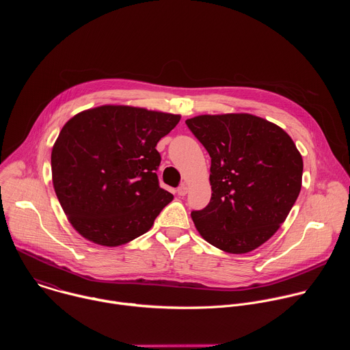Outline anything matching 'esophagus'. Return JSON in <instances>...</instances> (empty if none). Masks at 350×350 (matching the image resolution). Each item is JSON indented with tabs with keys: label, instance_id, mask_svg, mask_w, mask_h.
<instances>
[{
	"label": "esophagus",
	"instance_id": "1",
	"mask_svg": "<svg viewBox=\"0 0 350 350\" xmlns=\"http://www.w3.org/2000/svg\"><path fill=\"white\" fill-rule=\"evenodd\" d=\"M177 193H178L180 196H185V195L188 193V187H187L185 184H181V185L177 188Z\"/></svg>",
	"mask_w": 350,
	"mask_h": 350
}]
</instances>
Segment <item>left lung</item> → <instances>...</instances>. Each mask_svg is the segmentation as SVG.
<instances>
[{
  "label": "left lung",
  "instance_id": "left-lung-1",
  "mask_svg": "<svg viewBox=\"0 0 350 350\" xmlns=\"http://www.w3.org/2000/svg\"><path fill=\"white\" fill-rule=\"evenodd\" d=\"M185 123L212 159L211 202L191 213L198 232L228 254L254 251L275 234L301 192V152L281 127L251 113Z\"/></svg>",
  "mask_w": 350,
  "mask_h": 350
}]
</instances>
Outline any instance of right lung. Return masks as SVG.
<instances>
[{"mask_svg": "<svg viewBox=\"0 0 350 350\" xmlns=\"http://www.w3.org/2000/svg\"><path fill=\"white\" fill-rule=\"evenodd\" d=\"M180 119L145 108L103 105L66 122L51 152L53 184L81 237L112 247L154 226L173 199L159 187L157 144Z\"/></svg>", "mask_w": 350, "mask_h": 350, "instance_id": "right-lung-1", "label": "right lung"}]
</instances>
